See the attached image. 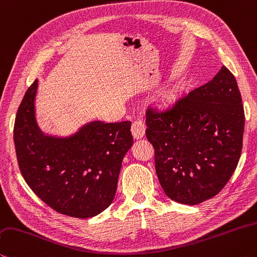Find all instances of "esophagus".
Listing matches in <instances>:
<instances>
[{
	"mask_svg": "<svg viewBox=\"0 0 257 257\" xmlns=\"http://www.w3.org/2000/svg\"><path fill=\"white\" fill-rule=\"evenodd\" d=\"M145 130H146V125L142 120H135L132 124V134L135 138H142L145 135Z\"/></svg>",
	"mask_w": 257,
	"mask_h": 257,
	"instance_id": "34e87169",
	"label": "esophagus"
}]
</instances>
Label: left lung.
Listing matches in <instances>:
<instances>
[{
  "instance_id": "8db88e82",
  "label": "left lung",
  "mask_w": 257,
  "mask_h": 257,
  "mask_svg": "<svg viewBox=\"0 0 257 257\" xmlns=\"http://www.w3.org/2000/svg\"><path fill=\"white\" fill-rule=\"evenodd\" d=\"M146 124L167 197L192 206L213 198L234 173L242 148L245 114L236 78L222 66L170 109L148 108Z\"/></svg>"
}]
</instances>
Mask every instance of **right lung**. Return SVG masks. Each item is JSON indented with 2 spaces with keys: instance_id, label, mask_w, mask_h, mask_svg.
Listing matches in <instances>:
<instances>
[{
  "instance_id": "right-lung-1",
  "label": "right lung",
  "mask_w": 257,
  "mask_h": 257,
  "mask_svg": "<svg viewBox=\"0 0 257 257\" xmlns=\"http://www.w3.org/2000/svg\"><path fill=\"white\" fill-rule=\"evenodd\" d=\"M38 81L23 96L15 121L16 154L23 179L55 211L91 218L113 201L121 163L134 143L130 121H91L69 137L47 136L36 121Z\"/></svg>"
}]
</instances>
